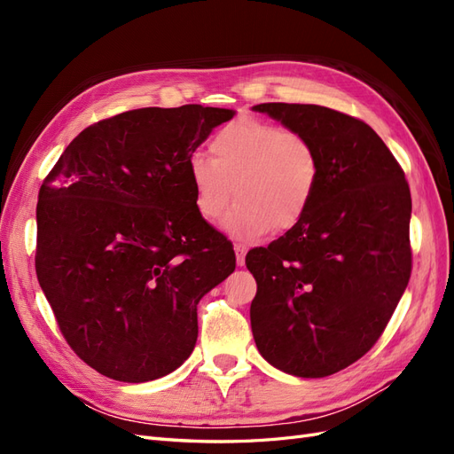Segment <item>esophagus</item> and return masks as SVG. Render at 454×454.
I'll use <instances>...</instances> for the list:
<instances>
[{
  "label": "esophagus",
  "mask_w": 454,
  "mask_h": 454,
  "mask_svg": "<svg viewBox=\"0 0 454 454\" xmlns=\"http://www.w3.org/2000/svg\"><path fill=\"white\" fill-rule=\"evenodd\" d=\"M246 252H248V248H246L244 244H235V254H237V265H239V267L244 265Z\"/></svg>",
  "instance_id": "obj_1"
}]
</instances>
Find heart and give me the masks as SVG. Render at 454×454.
<instances>
[{
	"label": "heart",
	"instance_id": "heart-1",
	"mask_svg": "<svg viewBox=\"0 0 454 454\" xmlns=\"http://www.w3.org/2000/svg\"><path fill=\"white\" fill-rule=\"evenodd\" d=\"M212 157L187 160L197 212L215 222L232 197L239 202L225 227L259 239L274 227L287 231L309 212L320 180V159L312 142L295 130L255 117H239L219 129Z\"/></svg>",
	"mask_w": 454,
	"mask_h": 454
}]
</instances>
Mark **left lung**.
<instances>
[{"label": "left lung", "instance_id": "left-lung-1", "mask_svg": "<svg viewBox=\"0 0 454 454\" xmlns=\"http://www.w3.org/2000/svg\"><path fill=\"white\" fill-rule=\"evenodd\" d=\"M312 142L320 180L309 212L267 248L250 250L257 350L277 369L318 379L358 362L411 277L405 174L364 121L314 104H259Z\"/></svg>", "mask_w": 454, "mask_h": 454}]
</instances>
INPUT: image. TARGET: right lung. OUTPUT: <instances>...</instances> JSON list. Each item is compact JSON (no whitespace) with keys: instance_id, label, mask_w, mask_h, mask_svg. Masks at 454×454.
Listing matches in <instances>:
<instances>
[{"instance_id":"right-lung-1","label":"right lung","mask_w":454,"mask_h":454,"mask_svg":"<svg viewBox=\"0 0 454 454\" xmlns=\"http://www.w3.org/2000/svg\"><path fill=\"white\" fill-rule=\"evenodd\" d=\"M232 115L187 104L98 121L39 189V286L67 345L109 379L147 382L180 367L197 342L199 301L237 267L187 174Z\"/></svg>"}]
</instances>
